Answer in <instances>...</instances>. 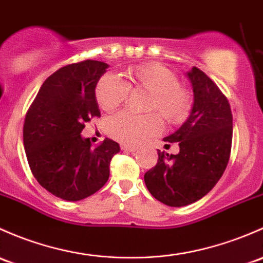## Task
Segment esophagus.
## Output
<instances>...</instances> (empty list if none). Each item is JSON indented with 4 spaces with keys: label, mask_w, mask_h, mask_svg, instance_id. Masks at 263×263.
Listing matches in <instances>:
<instances>
[{
    "label": "esophagus",
    "mask_w": 263,
    "mask_h": 263,
    "mask_svg": "<svg viewBox=\"0 0 263 263\" xmlns=\"http://www.w3.org/2000/svg\"><path fill=\"white\" fill-rule=\"evenodd\" d=\"M121 148H122L123 151H127V153H136L137 151V147H135V146H128V145H122L121 146Z\"/></svg>",
    "instance_id": "esophagus-1"
}]
</instances>
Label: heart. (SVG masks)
<instances>
[{"label":"heart","mask_w":263,"mask_h":263,"mask_svg":"<svg viewBox=\"0 0 263 263\" xmlns=\"http://www.w3.org/2000/svg\"><path fill=\"white\" fill-rule=\"evenodd\" d=\"M127 84L115 74H106L99 79L96 97L99 106L107 112L123 104L128 97V88H142L150 93L146 110L160 113L168 123H180L190 108L189 95L179 85L178 77L161 64L147 63L131 68L127 73ZM110 137L126 145H140L148 137L161 131V120L157 115L137 116L121 112L107 121Z\"/></svg>","instance_id":"b5f03b06"}]
</instances>
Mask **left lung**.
<instances>
[{
  "label": "left lung",
  "instance_id": "obj_1",
  "mask_svg": "<svg viewBox=\"0 0 263 263\" xmlns=\"http://www.w3.org/2000/svg\"><path fill=\"white\" fill-rule=\"evenodd\" d=\"M185 77L193 90L190 115L164 139L179 142L180 151L157 150V164L143 176L150 194L168 206L189 205L208 194L224 173L232 146L233 118L226 97L195 66Z\"/></svg>",
  "mask_w": 263,
  "mask_h": 263
}]
</instances>
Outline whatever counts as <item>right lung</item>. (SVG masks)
I'll return each mask as SVG.
<instances>
[{"label": "right lung", "mask_w": 263, "mask_h": 263, "mask_svg": "<svg viewBox=\"0 0 263 263\" xmlns=\"http://www.w3.org/2000/svg\"><path fill=\"white\" fill-rule=\"evenodd\" d=\"M109 68L98 60L70 64L41 85L24 124V147L39 184L55 197L78 201L98 192L109 178L120 145L106 139L92 147L84 123L99 117L97 83Z\"/></svg>", "instance_id": "add662e5"}]
</instances>
